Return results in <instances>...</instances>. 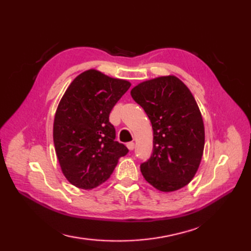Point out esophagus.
I'll list each match as a JSON object with an SVG mask.
<instances>
[{
    "mask_svg": "<svg viewBox=\"0 0 251 251\" xmlns=\"http://www.w3.org/2000/svg\"><path fill=\"white\" fill-rule=\"evenodd\" d=\"M126 147H127V149H129L130 151H132V150H134V148H135V144H134V143H127Z\"/></svg>",
    "mask_w": 251,
    "mask_h": 251,
    "instance_id": "1",
    "label": "esophagus"
}]
</instances>
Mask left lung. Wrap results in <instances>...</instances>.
Here are the masks:
<instances>
[{"instance_id":"left-lung-1","label":"left lung","mask_w":251,"mask_h":251,"mask_svg":"<svg viewBox=\"0 0 251 251\" xmlns=\"http://www.w3.org/2000/svg\"><path fill=\"white\" fill-rule=\"evenodd\" d=\"M131 96L153 129V153L140 172L158 191H178L193 180L203 154L204 126L197 102L175 75L139 83Z\"/></svg>"}]
</instances>
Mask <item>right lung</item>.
Segmentation results:
<instances>
[{
    "label": "right lung",
    "instance_id": "obj_1",
    "mask_svg": "<svg viewBox=\"0 0 251 251\" xmlns=\"http://www.w3.org/2000/svg\"><path fill=\"white\" fill-rule=\"evenodd\" d=\"M130 86L126 79L89 69L65 91L55 113L53 140L60 169L72 185L83 189L99 186L129 152L115 140L109 113Z\"/></svg>",
    "mask_w": 251,
    "mask_h": 251
}]
</instances>
